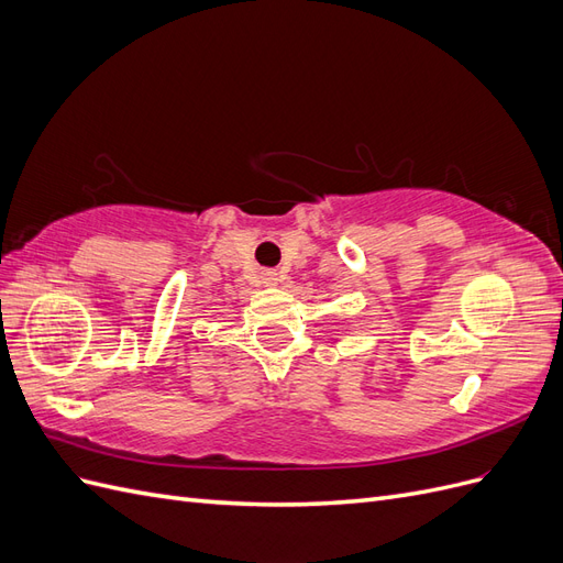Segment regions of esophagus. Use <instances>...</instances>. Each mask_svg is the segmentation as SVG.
<instances>
[{
	"instance_id": "obj_1",
	"label": "esophagus",
	"mask_w": 563,
	"mask_h": 563,
	"mask_svg": "<svg viewBox=\"0 0 563 563\" xmlns=\"http://www.w3.org/2000/svg\"><path fill=\"white\" fill-rule=\"evenodd\" d=\"M277 282H279L277 272H265V275H263V284L265 286H277Z\"/></svg>"
}]
</instances>
